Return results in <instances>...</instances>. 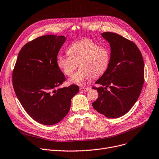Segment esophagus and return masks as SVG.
Wrapping results in <instances>:
<instances>
[{"mask_svg":"<svg viewBox=\"0 0 159 159\" xmlns=\"http://www.w3.org/2000/svg\"><path fill=\"white\" fill-rule=\"evenodd\" d=\"M89 88H85V87H80V90L82 91H88V90H89Z\"/></svg>","mask_w":159,"mask_h":159,"instance_id":"1","label":"esophagus"}]
</instances>
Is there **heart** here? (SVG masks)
<instances>
[{
  "mask_svg": "<svg viewBox=\"0 0 159 159\" xmlns=\"http://www.w3.org/2000/svg\"><path fill=\"white\" fill-rule=\"evenodd\" d=\"M70 55H58L57 65L68 77H71L79 67L80 69L69 80L72 84L83 85L91 77L97 78L107 69L110 53L91 40L84 39L73 43L68 49Z\"/></svg>",
  "mask_w": 159,
  "mask_h": 159,
  "instance_id": "heart-1",
  "label": "heart"
}]
</instances>
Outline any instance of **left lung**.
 <instances>
[{
  "label": "left lung",
  "mask_w": 159,
  "mask_h": 159,
  "mask_svg": "<svg viewBox=\"0 0 159 159\" xmlns=\"http://www.w3.org/2000/svg\"><path fill=\"white\" fill-rule=\"evenodd\" d=\"M101 35L110 44V61L95 82L101 86L93 87L98 97L92 106L107 118L115 119L128 113L139 97L144 81V60L132 41L112 32Z\"/></svg>",
  "instance_id": "1"
}]
</instances>
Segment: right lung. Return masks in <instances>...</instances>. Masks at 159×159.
Instances as JSON below:
<instances>
[{"instance_id": "obj_1", "label": "right lung", "mask_w": 159, "mask_h": 159, "mask_svg": "<svg viewBox=\"0 0 159 159\" xmlns=\"http://www.w3.org/2000/svg\"><path fill=\"white\" fill-rule=\"evenodd\" d=\"M64 36H41L25 44L19 53L13 71V86L24 109L44 125L59 122L68 113L71 100L78 86L58 88L65 76L57 65V55Z\"/></svg>"}]
</instances>
